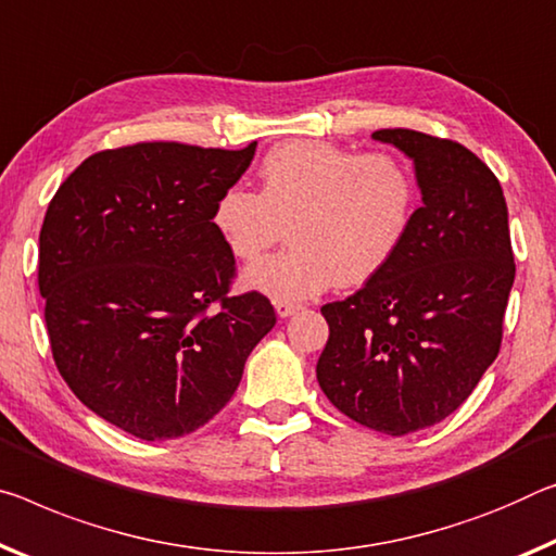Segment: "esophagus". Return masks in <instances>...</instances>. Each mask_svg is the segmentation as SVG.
Listing matches in <instances>:
<instances>
[{"label": "esophagus", "instance_id": "esophagus-1", "mask_svg": "<svg viewBox=\"0 0 556 556\" xmlns=\"http://www.w3.org/2000/svg\"><path fill=\"white\" fill-rule=\"evenodd\" d=\"M299 309H302V304H294V302H275V312L279 319H289V316H294Z\"/></svg>", "mask_w": 556, "mask_h": 556}]
</instances>
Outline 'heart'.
Listing matches in <instances>:
<instances>
[{"instance_id": "obj_1", "label": "heart", "mask_w": 556, "mask_h": 556, "mask_svg": "<svg viewBox=\"0 0 556 556\" xmlns=\"http://www.w3.org/2000/svg\"><path fill=\"white\" fill-rule=\"evenodd\" d=\"M262 190L232 185L213 223L237 260L254 262L289 235L287 250L264 257L242 285L277 302H302L339 281L364 285L408 237L420 188L395 153H361L319 140H292L264 155Z\"/></svg>"}]
</instances>
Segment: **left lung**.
<instances>
[{
  "mask_svg": "<svg viewBox=\"0 0 556 556\" xmlns=\"http://www.w3.org/2000/svg\"><path fill=\"white\" fill-rule=\"evenodd\" d=\"M371 138L410 157L422 205L399 254L321 306L316 381L343 416L408 435L460 408L497 358L515 257L500 180L478 155L408 128Z\"/></svg>",
  "mask_w": 556,
  "mask_h": 556,
  "instance_id": "left-lung-1",
  "label": "left lung"
}]
</instances>
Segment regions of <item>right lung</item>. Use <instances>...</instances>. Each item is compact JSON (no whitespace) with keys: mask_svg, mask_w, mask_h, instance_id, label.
<instances>
[{"mask_svg":"<svg viewBox=\"0 0 556 556\" xmlns=\"http://www.w3.org/2000/svg\"><path fill=\"white\" fill-rule=\"evenodd\" d=\"M257 143H136L76 167L39 235V292L59 374L86 408L140 440L217 416L277 324L269 299L230 296L235 257L215 202Z\"/></svg>","mask_w":556,"mask_h":556,"instance_id":"right-lung-1","label":"right lung"}]
</instances>
